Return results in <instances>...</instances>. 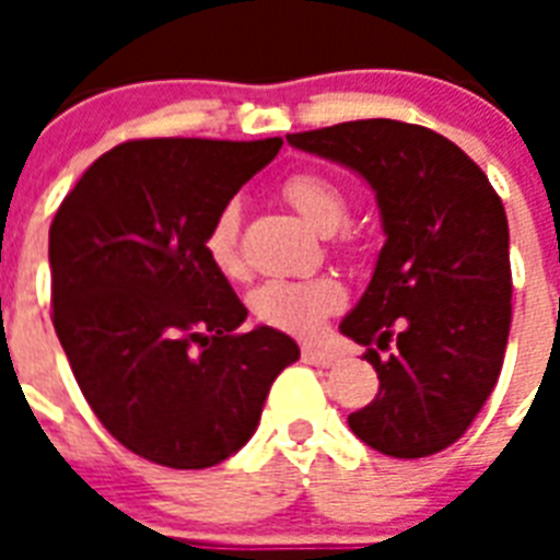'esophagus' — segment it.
<instances>
[{
	"instance_id": "34e87169",
	"label": "esophagus",
	"mask_w": 560,
	"mask_h": 560,
	"mask_svg": "<svg viewBox=\"0 0 560 560\" xmlns=\"http://www.w3.org/2000/svg\"><path fill=\"white\" fill-rule=\"evenodd\" d=\"M302 360H305V363H311V366H323V369L337 366V363H340V358H337L334 351L316 349V346H305V349H302Z\"/></svg>"
}]
</instances>
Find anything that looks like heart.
<instances>
[{
  "mask_svg": "<svg viewBox=\"0 0 560 560\" xmlns=\"http://www.w3.org/2000/svg\"><path fill=\"white\" fill-rule=\"evenodd\" d=\"M284 200L319 232H334L349 218V194L331 177L302 171L284 179ZM202 255L223 279H241L246 272L241 253V206L235 200L220 206L202 235ZM346 302V290L331 276L314 279H270L249 293V311L261 325L276 331L314 337L331 314Z\"/></svg>",
  "mask_w": 560,
  "mask_h": 560,
  "instance_id": "1",
  "label": "heart"
}]
</instances>
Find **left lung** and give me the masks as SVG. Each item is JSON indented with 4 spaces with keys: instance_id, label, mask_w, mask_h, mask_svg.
Instances as JSON below:
<instances>
[{
    "instance_id": "left-lung-1",
    "label": "left lung",
    "mask_w": 560,
    "mask_h": 560,
    "mask_svg": "<svg viewBox=\"0 0 560 560\" xmlns=\"http://www.w3.org/2000/svg\"><path fill=\"white\" fill-rule=\"evenodd\" d=\"M299 151L358 171L374 188L383 244L366 293L340 323L381 389L351 433L395 459L451 447L494 389L512 328L503 200L468 153L427 127L363 118L288 133Z\"/></svg>"
}]
</instances>
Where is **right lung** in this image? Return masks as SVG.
Here are the masks:
<instances>
[{
    "label": "right lung",
    "mask_w": 560,
    "mask_h": 560,
    "mask_svg": "<svg viewBox=\"0 0 560 560\" xmlns=\"http://www.w3.org/2000/svg\"><path fill=\"white\" fill-rule=\"evenodd\" d=\"M281 139H136L92 162L48 229L51 323L83 398L127 451L211 468L249 442L299 346L237 334L244 302L202 235Z\"/></svg>",
    "instance_id": "add662e5"
}]
</instances>
